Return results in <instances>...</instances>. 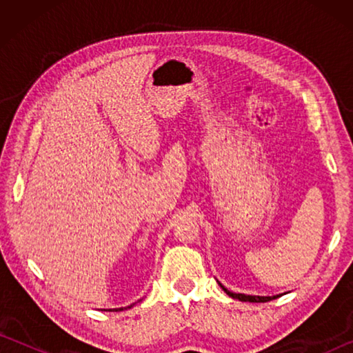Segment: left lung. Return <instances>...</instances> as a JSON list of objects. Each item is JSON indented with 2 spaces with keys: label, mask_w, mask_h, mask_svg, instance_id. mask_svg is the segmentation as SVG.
I'll list each match as a JSON object with an SVG mask.
<instances>
[{
  "label": "left lung",
  "mask_w": 353,
  "mask_h": 353,
  "mask_svg": "<svg viewBox=\"0 0 353 353\" xmlns=\"http://www.w3.org/2000/svg\"><path fill=\"white\" fill-rule=\"evenodd\" d=\"M221 288L224 290V292L227 296H230L232 299H238V301H243V302H270L272 299H277L279 296H249V294H240V292H232L219 283Z\"/></svg>",
  "instance_id": "left-lung-1"
}]
</instances>
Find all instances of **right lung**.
I'll return each mask as SVG.
<instances>
[{"label": "right lung", "instance_id": "1", "mask_svg": "<svg viewBox=\"0 0 353 353\" xmlns=\"http://www.w3.org/2000/svg\"><path fill=\"white\" fill-rule=\"evenodd\" d=\"M132 305H129V307H124V308H113V312H123V310H128V308H130ZM112 312V310H110Z\"/></svg>", "mask_w": 353, "mask_h": 353}]
</instances>
